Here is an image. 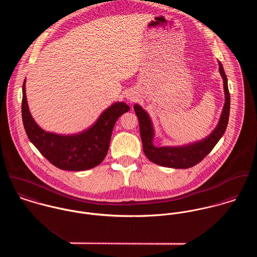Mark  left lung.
I'll use <instances>...</instances> for the list:
<instances>
[{
	"mask_svg": "<svg viewBox=\"0 0 257 257\" xmlns=\"http://www.w3.org/2000/svg\"><path fill=\"white\" fill-rule=\"evenodd\" d=\"M220 73L221 74L223 80V90L225 102L220 114V121L217 127L212 132L210 136H208L203 141L193 143L184 147H156L153 146V127L151 120L145 110L139 105H135L134 109L136 110L137 116L140 122V132L144 147V152L147 158L161 166L170 167V168H179L186 169L193 167L194 165L201 162L215 147L220 141V138L225 132L228 116H229V108H230V99L229 92L227 87V79L224 73L223 67L221 63L219 62Z\"/></svg>",
	"mask_w": 257,
	"mask_h": 257,
	"instance_id": "8db88e82",
	"label": "left lung"
}]
</instances>
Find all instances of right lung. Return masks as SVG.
Masks as SVG:
<instances>
[{
    "label": "right lung",
    "mask_w": 257,
    "mask_h": 257,
    "mask_svg": "<svg viewBox=\"0 0 257 257\" xmlns=\"http://www.w3.org/2000/svg\"><path fill=\"white\" fill-rule=\"evenodd\" d=\"M128 110L123 102L114 103L82 133L67 136L47 133L33 118L26 96V80L23 85L22 115L27 136L51 164L62 170L82 171L99 165L107 155L116 119Z\"/></svg>",
    "instance_id": "obj_1"
}]
</instances>
